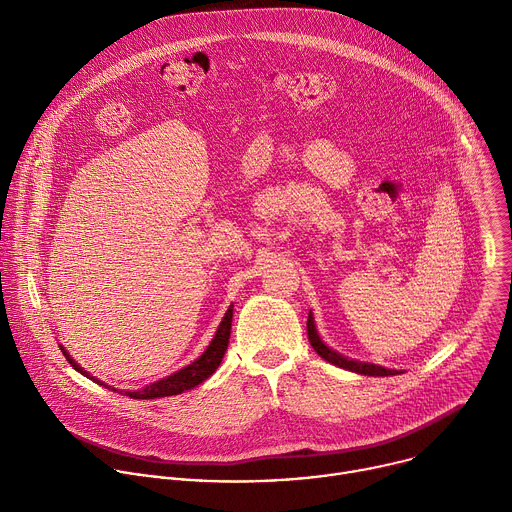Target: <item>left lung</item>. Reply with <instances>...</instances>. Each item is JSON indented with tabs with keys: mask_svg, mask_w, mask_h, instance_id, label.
Listing matches in <instances>:
<instances>
[{
	"mask_svg": "<svg viewBox=\"0 0 512 512\" xmlns=\"http://www.w3.org/2000/svg\"><path fill=\"white\" fill-rule=\"evenodd\" d=\"M308 338H310V344L312 348L328 362L336 364V367L344 369V371H352V373H358V375H367V377H393V375H399L401 371H395V369H387V367H381V364H373V362H362V360H356V358H348L340 352H336L334 348H330L318 334L316 330V322H314V314L310 312L308 314Z\"/></svg>",
	"mask_w": 512,
	"mask_h": 512,
	"instance_id": "8db88e82",
	"label": "left lung"
}]
</instances>
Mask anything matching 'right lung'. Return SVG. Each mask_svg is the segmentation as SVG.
<instances>
[{"mask_svg": "<svg viewBox=\"0 0 512 512\" xmlns=\"http://www.w3.org/2000/svg\"><path fill=\"white\" fill-rule=\"evenodd\" d=\"M231 322H233V306H229L225 318L221 320V324H218V328H216V332H214V338L210 340V344L206 346V350H204L194 362H190L188 367L176 371L174 375H170V377H166V379H160V381H156V383L145 385L143 389H137V391H119V389H113V387L105 385L103 381H99V379H95L91 373H87V371L81 367V364L66 352V348H64L62 344H60V350H62V354L66 356V360L70 362V367L75 369V371H79L81 375H85L87 379H91V381H95V383H99V385H103V387H107V389L125 393L127 397H133V399H158V397L180 395V393H184V391H188V389H194L196 385H200L202 381H206V379L218 369V364H221V360H223V356H225V352H227V346H229Z\"/></svg>", "mask_w": 512, "mask_h": 512, "instance_id": "add662e5", "label": "right lung"}]
</instances>
